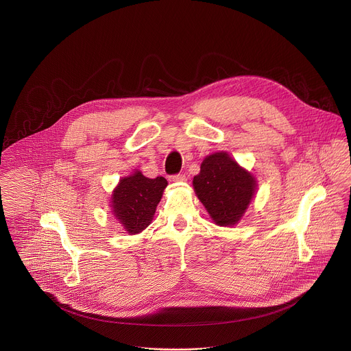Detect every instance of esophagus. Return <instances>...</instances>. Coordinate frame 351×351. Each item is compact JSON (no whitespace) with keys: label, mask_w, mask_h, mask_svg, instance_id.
<instances>
[{"label":"esophagus","mask_w":351,"mask_h":351,"mask_svg":"<svg viewBox=\"0 0 351 351\" xmlns=\"http://www.w3.org/2000/svg\"><path fill=\"white\" fill-rule=\"evenodd\" d=\"M171 180L173 182H185L186 178H185V175H175L171 178Z\"/></svg>","instance_id":"obj_1"}]
</instances>
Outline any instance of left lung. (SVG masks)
<instances>
[{
    "instance_id": "8db88e82",
    "label": "left lung",
    "mask_w": 351,
    "mask_h": 351,
    "mask_svg": "<svg viewBox=\"0 0 351 351\" xmlns=\"http://www.w3.org/2000/svg\"><path fill=\"white\" fill-rule=\"evenodd\" d=\"M195 193L215 225H238L252 204L257 180L227 152L208 155L193 178Z\"/></svg>"
}]
</instances>
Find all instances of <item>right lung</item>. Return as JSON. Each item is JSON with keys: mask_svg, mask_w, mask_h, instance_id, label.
Instances as JSON below:
<instances>
[{"mask_svg": "<svg viewBox=\"0 0 351 351\" xmlns=\"http://www.w3.org/2000/svg\"><path fill=\"white\" fill-rule=\"evenodd\" d=\"M169 185L162 176L149 179L140 169L121 178L111 195V211L128 235L142 232L153 222L156 206Z\"/></svg>", "mask_w": 351, "mask_h": 351, "instance_id": "add662e5", "label": "right lung"}]
</instances>
